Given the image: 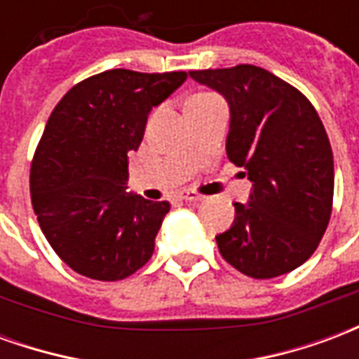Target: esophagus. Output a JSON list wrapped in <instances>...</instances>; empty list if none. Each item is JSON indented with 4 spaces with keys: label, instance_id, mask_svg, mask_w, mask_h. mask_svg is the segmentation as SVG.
<instances>
[{
    "label": "esophagus",
    "instance_id": "1",
    "mask_svg": "<svg viewBox=\"0 0 359 359\" xmlns=\"http://www.w3.org/2000/svg\"><path fill=\"white\" fill-rule=\"evenodd\" d=\"M180 198H182L184 202H200V200H202V196L198 194V192H194V190H187V192H182Z\"/></svg>",
    "mask_w": 359,
    "mask_h": 359
}]
</instances>
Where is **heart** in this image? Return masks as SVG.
Instances as JSON below:
<instances>
[{"mask_svg": "<svg viewBox=\"0 0 359 359\" xmlns=\"http://www.w3.org/2000/svg\"><path fill=\"white\" fill-rule=\"evenodd\" d=\"M198 97H202V95H198Z\"/></svg>", "mask_w": 359, "mask_h": 359, "instance_id": "heart-1", "label": "heart"}]
</instances>
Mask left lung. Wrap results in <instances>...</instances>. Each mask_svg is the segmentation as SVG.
Wrapping results in <instances>:
<instances>
[{
    "label": "left lung",
    "mask_w": 359,
    "mask_h": 359,
    "mask_svg": "<svg viewBox=\"0 0 359 359\" xmlns=\"http://www.w3.org/2000/svg\"><path fill=\"white\" fill-rule=\"evenodd\" d=\"M229 103L226 157L252 182L233 226L215 236L234 269L273 278L300 267L329 225L332 149L321 118L298 90L254 65L190 71Z\"/></svg>",
    "instance_id": "obj_1"
}]
</instances>
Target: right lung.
I'll list each match as a JSON object with an SVG mask.
<instances>
[{"label":"right lung","mask_w":359,"mask_h":359,"mask_svg":"<svg viewBox=\"0 0 359 359\" xmlns=\"http://www.w3.org/2000/svg\"><path fill=\"white\" fill-rule=\"evenodd\" d=\"M187 76L113 69L79 82L51 111L30 169L32 205L51 248L84 277L121 280L154 254L171 203L128 190V154L149 111Z\"/></svg>","instance_id":"1"}]
</instances>
